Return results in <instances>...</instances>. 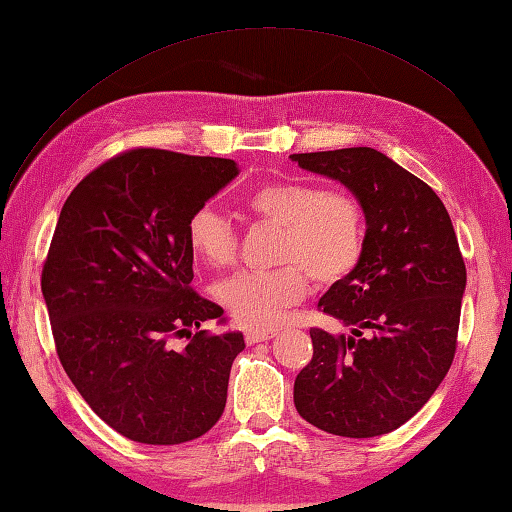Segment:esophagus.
I'll return each instance as SVG.
<instances>
[{"instance_id":"1","label":"esophagus","mask_w":512,"mask_h":512,"mask_svg":"<svg viewBox=\"0 0 512 512\" xmlns=\"http://www.w3.org/2000/svg\"><path fill=\"white\" fill-rule=\"evenodd\" d=\"M275 336L273 330H250L244 334V339L248 345H255V343H264V341H270Z\"/></svg>"}]
</instances>
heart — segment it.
<instances>
[{"mask_svg": "<svg viewBox=\"0 0 512 512\" xmlns=\"http://www.w3.org/2000/svg\"><path fill=\"white\" fill-rule=\"evenodd\" d=\"M257 222L279 228L275 270H244L215 288L237 325L250 330L279 323L308 295V277L321 286L339 284L361 264L365 213L354 195L301 180L266 182L246 195ZM193 257L213 270L235 264L239 237L226 217L200 206L187 222Z\"/></svg>", "mask_w": 512, "mask_h": 512, "instance_id": "b5f03b06", "label": "heart"}]
</instances>
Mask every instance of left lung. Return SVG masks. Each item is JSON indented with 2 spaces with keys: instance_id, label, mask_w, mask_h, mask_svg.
<instances>
[{
  "instance_id": "8db88e82",
  "label": "left lung",
  "mask_w": 512,
  "mask_h": 512,
  "mask_svg": "<svg viewBox=\"0 0 512 512\" xmlns=\"http://www.w3.org/2000/svg\"><path fill=\"white\" fill-rule=\"evenodd\" d=\"M290 158L345 184L367 224L361 264L319 299L347 332L310 330L295 407L334 436H383L416 416L453 363L466 288L458 237L436 191L372 147Z\"/></svg>"
}]
</instances>
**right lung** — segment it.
<instances>
[{
	"instance_id": "obj_1",
	"label": "right lung",
	"mask_w": 512,
	"mask_h": 512,
	"mask_svg": "<svg viewBox=\"0 0 512 512\" xmlns=\"http://www.w3.org/2000/svg\"><path fill=\"white\" fill-rule=\"evenodd\" d=\"M237 173L228 158L138 147L90 171L61 209L41 273L59 361L134 442L195 440L224 411L244 336L200 330L224 310L191 288L187 222Z\"/></svg>"
}]
</instances>
